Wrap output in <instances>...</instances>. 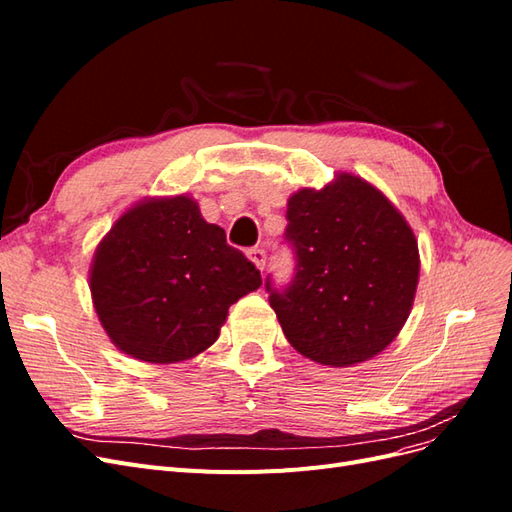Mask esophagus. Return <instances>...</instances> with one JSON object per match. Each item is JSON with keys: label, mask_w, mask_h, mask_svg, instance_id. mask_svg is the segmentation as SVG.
<instances>
[{"label": "esophagus", "mask_w": 512, "mask_h": 512, "mask_svg": "<svg viewBox=\"0 0 512 512\" xmlns=\"http://www.w3.org/2000/svg\"><path fill=\"white\" fill-rule=\"evenodd\" d=\"M247 258H250V260L254 262L256 269L265 271V265H267V254H265V250H258V247H254V250L247 252Z\"/></svg>", "instance_id": "34e87169"}]
</instances>
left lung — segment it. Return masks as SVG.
<instances>
[{
	"label": "left lung",
	"instance_id": "left-lung-1",
	"mask_svg": "<svg viewBox=\"0 0 512 512\" xmlns=\"http://www.w3.org/2000/svg\"><path fill=\"white\" fill-rule=\"evenodd\" d=\"M286 220L297 273L267 290L290 346L331 367L380 354L410 316L421 271L404 215L365 179L339 173L292 194Z\"/></svg>",
	"mask_w": 512,
	"mask_h": 512
}]
</instances>
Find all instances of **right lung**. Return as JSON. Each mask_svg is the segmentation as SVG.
Returning a JSON list of instances; mask_svg holds the SVG:
<instances>
[{"label":"right lung","instance_id":"1","mask_svg":"<svg viewBox=\"0 0 512 512\" xmlns=\"http://www.w3.org/2000/svg\"><path fill=\"white\" fill-rule=\"evenodd\" d=\"M260 284V271L185 194L147 198L123 213L89 271L91 301L111 342L160 365L207 350L228 307Z\"/></svg>","mask_w":512,"mask_h":512}]
</instances>
